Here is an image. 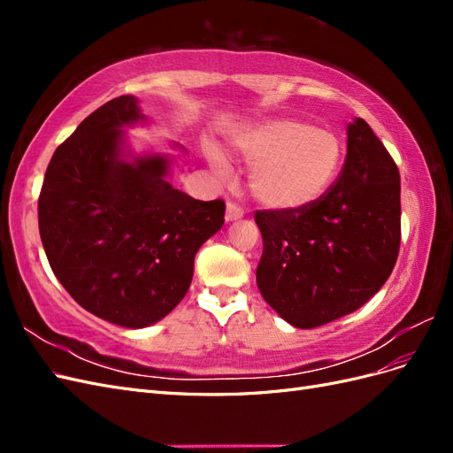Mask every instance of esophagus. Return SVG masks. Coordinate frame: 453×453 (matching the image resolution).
Masks as SVG:
<instances>
[{"mask_svg":"<svg viewBox=\"0 0 453 453\" xmlns=\"http://www.w3.org/2000/svg\"><path fill=\"white\" fill-rule=\"evenodd\" d=\"M243 217V210L242 205H238L236 202H226V221H236V219Z\"/></svg>","mask_w":453,"mask_h":453,"instance_id":"34e87169","label":"esophagus"}]
</instances>
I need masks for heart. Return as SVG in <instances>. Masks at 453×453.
Returning a JSON list of instances; mask_svg holds the SVG:
<instances>
[{"mask_svg":"<svg viewBox=\"0 0 453 453\" xmlns=\"http://www.w3.org/2000/svg\"><path fill=\"white\" fill-rule=\"evenodd\" d=\"M230 147L250 164V187L258 203L276 211H300L333 187L344 164V142L333 130L298 119H273L232 134ZM210 164L226 175V158L211 149Z\"/></svg>","mask_w":453,"mask_h":453,"instance_id":"heart-1","label":"heart"}]
</instances>
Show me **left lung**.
<instances>
[{"instance_id": "1", "label": "left lung", "mask_w": 453, "mask_h": 453, "mask_svg": "<svg viewBox=\"0 0 453 453\" xmlns=\"http://www.w3.org/2000/svg\"><path fill=\"white\" fill-rule=\"evenodd\" d=\"M263 234L257 285L287 323L313 328L361 308L401 248V175L366 120L348 127L336 181L300 211H255Z\"/></svg>"}]
</instances>
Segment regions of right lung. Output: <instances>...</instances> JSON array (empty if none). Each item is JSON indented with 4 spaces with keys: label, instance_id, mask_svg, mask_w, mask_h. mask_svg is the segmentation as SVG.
Returning a JSON list of instances; mask_svg holds the SVG:
<instances>
[{
    "label": "right lung",
    "instance_id": "1",
    "mask_svg": "<svg viewBox=\"0 0 453 453\" xmlns=\"http://www.w3.org/2000/svg\"><path fill=\"white\" fill-rule=\"evenodd\" d=\"M145 120L134 96L90 113L49 162L37 202L54 276L79 306L128 328L160 321L193 281L195 255L225 202L173 188L162 155L122 158V127Z\"/></svg>",
    "mask_w": 453,
    "mask_h": 453
}]
</instances>
